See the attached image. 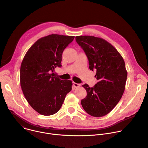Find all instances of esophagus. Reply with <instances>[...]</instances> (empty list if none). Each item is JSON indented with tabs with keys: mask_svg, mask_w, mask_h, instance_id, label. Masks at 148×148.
Returning <instances> with one entry per match:
<instances>
[{
	"mask_svg": "<svg viewBox=\"0 0 148 148\" xmlns=\"http://www.w3.org/2000/svg\"><path fill=\"white\" fill-rule=\"evenodd\" d=\"M73 86H74L75 88H77V87L80 86V84H78V83H74V82L73 83Z\"/></svg>",
	"mask_w": 148,
	"mask_h": 148,
	"instance_id": "1",
	"label": "esophagus"
}]
</instances>
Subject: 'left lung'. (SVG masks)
Here are the masks:
<instances>
[{
  "mask_svg": "<svg viewBox=\"0 0 148 148\" xmlns=\"http://www.w3.org/2000/svg\"><path fill=\"white\" fill-rule=\"evenodd\" d=\"M77 44L84 50L89 69L96 70L97 83L92 87H83L87 96L81 101L84 110L94 117H102L110 112L122 98L127 73L123 58L106 40L92 36H77Z\"/></svg>",
  "mask_w": 148,
  "mask_h": 148,
  "instance_id": "8db88e82",
  "label": "left lung"
}]
</instances>
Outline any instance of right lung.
Here are the masks:
<instances>
[{
  "label": "right lung",
  "instance_id": "1",
  "mask_svg": "<svg viewBox=\"0 0 148 148\" xmlns=\"http://www.w3.org/2000/svg\"><path fill=\"white\" fill-rule=\"evenodd\" d=\"M74 36L52 34L38 39L25 54L21 66L20 82L26 100L39 114L50 116L59 111L72 82L51 73L61 67L62 54Z\"/></svg>",
  "mask_w": 148,
  "mask_h": 148
}]
</instances>
